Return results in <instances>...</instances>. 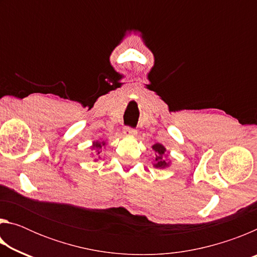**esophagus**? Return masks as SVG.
<instances>
[{"label": "esophagus", "instance_id": "1", "mask_svg": "<svg viewBox=\"0 0 257 257\" xmlns=\"http://www.w3.org/2000/svg\"><path fill=\"white\" fill-rule=\"evenodd\" d=\"M123 134L125 136H134V135L137 134V130L132 127H124L123 128Z\"/></svg>", "mask_w": 257, "mask_h": 257}]
</instances>
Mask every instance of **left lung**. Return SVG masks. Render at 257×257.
Returning <instances> with one entry per match:
<instances>
[{
    "mask_svg": "<svg viewBox=\"0 0 257 257\" xmlns=\"http://www.w3.org/2000/svg\"><path fill=\"white\" fill-rule=\"evenodd\" d=\"M153 150L155 152H158V155H156V159H155V167L156 168H165L168 165L167 161H165V156H164V152L165 149L164 147L161 145V144H155L153 146Z\"/></svg>",
    "mask_w": 257,
    "mask_h": 257,
    "instance_id": "left-lung-1",
    "label": "left lung"
}]
</instances>
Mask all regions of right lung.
<instances>
[{"label": "right lung", "instance_id": "right-lung-1", "mask_svg": "<svg viewBox=\"0 0 257 257\" xmlns=\"http://www.w3.org/2000/svg\"><path fill=\"white\" fill-rule=\"evenodd\" d=\"M104 145V144H103ZM93 147H97V149H101V144H99V143H95V145L93 146Z\"/></svg>", "mask_w": 257, "mask_h": 257}]
</instances>
